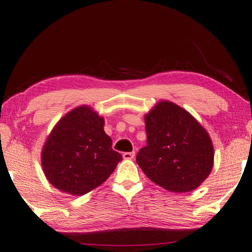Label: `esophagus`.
Listing matches in <instances>:
<instances>
[{"label":"esophagus","mask_w":252,"mask_h":252,"mask_svg":"<svg viewBox=\"0 0 252 252\" xmlns=\"http://www.w3.org/2000/svg\"><path fill=\"white\" fill-rule=\"evenodd\" d=\"M124 159H133L135 158V152H127L123 154Z\"/></svg>","instance_id":"esophagus-1"}]
</instances>
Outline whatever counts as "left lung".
Masks as SVG:
<instances>
[{
    "label": "left lung",
    "instance_id": "1",
    "mask_svg": "<svg viewBox=\"0 0 252 252\" xmlns=\"http://www.w3.org/2000/svg\"><path fill=\"white\" fill-rule=\"evenodd\" d=\"M147 145L136 162L155 184L170 192H191L208 179L214 163L207 129L182 107L160 100L144 116Z\"/></svg>",
    "mask_w": 252,
    "mask_h": 252
}]
</instances>
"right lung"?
<instances>
[{"instance_id": "add662e5", "label": "right lung", "mask_w": 252, "mask_h": 252, "mask_svg": "<svg viewBox=\"0 0 252 252\" xmlns=\"http://www.w3.org/2000/svg\"><path fill=\"white\" fill-rule=\"evenodd\" d=\"M105 119L87 105L60 118L41 152L49 183L61 192L80 196L108 179L123 159L104 130Z\"/></svg>"}]
</instances>
